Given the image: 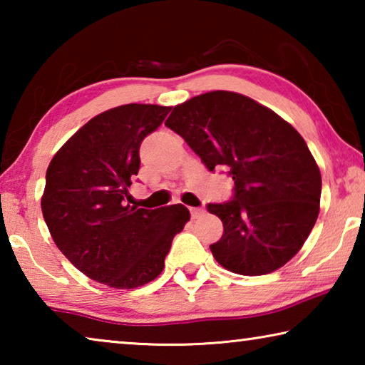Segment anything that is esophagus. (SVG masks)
Listing matches in <instances>:
<instances>
[{"label": "esophagus", "mask_w": 365, "mask_h": 365, "mask_svg": "<svg viewBox=\"0 0 365 365\" xmlns=\"http://www.w3.org/2000/svg\"><path fill=\"white\" fill-rule=\"evenodd\" d=\"M190 214L193 219L201 217V215H205V207H190Z\"/></svg>", "instance_id": "obj_1"}]
</instances>
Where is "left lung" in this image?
Segmentation results:
<instances>
[{"label": "left lung", "mask_w": 365, "mask_h": 365, "mask_svg": "<svg viewBox=\"0 0 365 365\" xmlns=\"http://www.w3.org/2000/svg\"><path fill=\"white\" fill-rule=\"evenodd\" d=\"M165 125L235 182L230 201L207 205L224 224L209 246L215 261L250 277L285 265L319 215L322 177L304 138L274 110L224 90L178 104Z\"/></svg>", "instance_id": "obj_1"}]
</instances>
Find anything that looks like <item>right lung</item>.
<instances>
[{"instance_id": "obj_1", "label": "right lung", "mask_w": 365, "mask_h": 365, "mask_svg": "<svg viewBox=\"0 0 365 365\" xmlns=\"http://www.w3.org/2000/svg\"><path fill=\"white\" fill-rule=\"evenodd\" d=\"M170 113L158 104L104 110L54 154L41 211L61 252L91 280L132 289L163 272L172 240L190 220L183 205H128L140 145Z\"/></svg>"}]
</instances>
